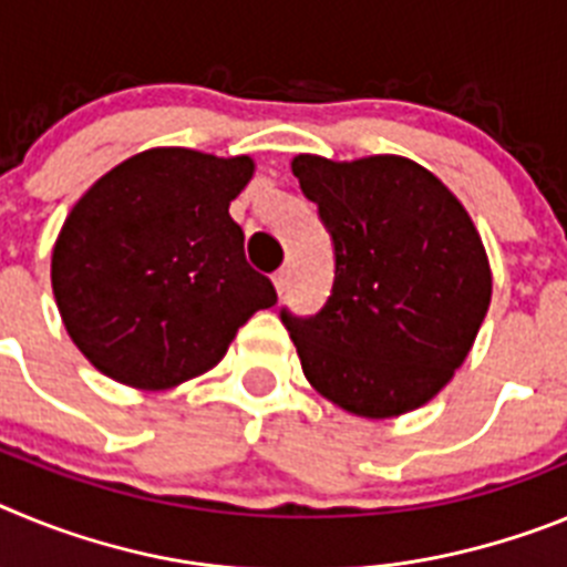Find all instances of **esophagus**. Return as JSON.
Here are the masks:
<instances>
[{"label":"esophagus","instance_id":"1","mask_svg":"<svg viewBox=\"0 0 567 567\" xmlns=\"http://www.w3.org/2000/svg\"><path fill=\"white\" fill-rule=\"evenodd\" d=\"M272 284L275 289H278V295H284L289 289V272L287 269H278V272L272 275Z\"/></svg>","mask_w":567,"mask_h":567}]
</instances>
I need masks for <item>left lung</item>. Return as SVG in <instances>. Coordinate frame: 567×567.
Here are the masks:
<instances>
[{
    "label": "left lung",
    "instance_id": "1",
    "mask_svg": "<svg viewBox=\"0 0 567 567\" xmlns=\"http://www.w3.org/2000/svg\"><path fill=\"white\" fill-rule=\"evenodd\" d=\"M292 173L334 244L327 307L280 312L303 374L358 417L414 412L454 378L488 312L477 227L437 175L403 155L300 153Z\"/></svg>",
    "mask_w": 567,
    "mask_h": 567
}]
</instances>
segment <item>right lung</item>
<instances>
[{"instance_id":"obj_1","label":"right lung","mask_w":567,"mask_h":567,"mask_svg":"<svg viewBox=\"0 0 567 567\" xmlns=\"http://www.w3.org/2000/svg\"><path fill=\"white\" fill-rule=\"evenodd\" d=\"M249 155L153 147L104 173L64 218L50 284L70 340L115 383L164 392L209 372L272 280L244 255L229 202Z\"/></svg>"}]
</instances>
